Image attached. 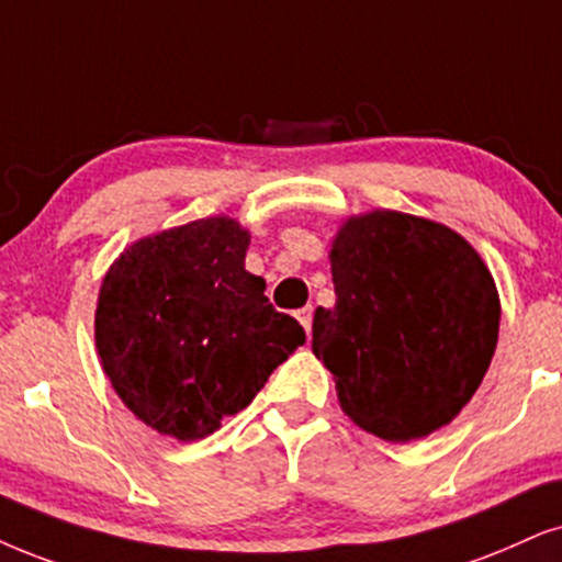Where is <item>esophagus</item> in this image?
Wrapping results in <instances>:
<instances>
[{"instance_id": "esophagus-1", "label": "esophagus", "mask_w": 562, "mask_h": 562, "mask_svg": "<svg viewBox=\"0 0 562 562\" xmlns=\"http://www.w3.org/2000/svg\"><path fill=\"white\" fill-rule=\"evenodd\" d=\"M297 322L303 324V329L311 334V322H314V305H303L301 311H297Z\"/></svg>"}]
</instances>
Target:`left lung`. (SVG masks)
<instances>
[{"label":"left lung","instance_id":"1","mask_svg":"<svg viewBox=\"0 0 562 562\" xmlns=\"http://www.w3.org/2000/svg\"><path fill=\"white\" fill-rule=\"evenodd\" d=\"M337 303L316 308L314 355L339 407L392 443L449 425L485 379L501 297L459 233L394 210L350 217L331 244Z\"/></svg>","mask_w":562,"mask_h":562}]
</instances>
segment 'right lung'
<instances>
[{
	"label": "right lung",
	"mask_w": 562,
	"mask_h": 562,
	"mask_svg": "<svg viewBox=\"0 0 562 562\" xmlns=\"http://www.w3.org/2000/svg\"><path fill=\"white\" fill-rule=\"evenodd\" d=\"M248 231L220 215L139 238L103 277L95 347L142 423L183 443L251 404L305 342L246 272Z\"/></svg>",
	"instance_id": "obj_1"
}]
</instances>
